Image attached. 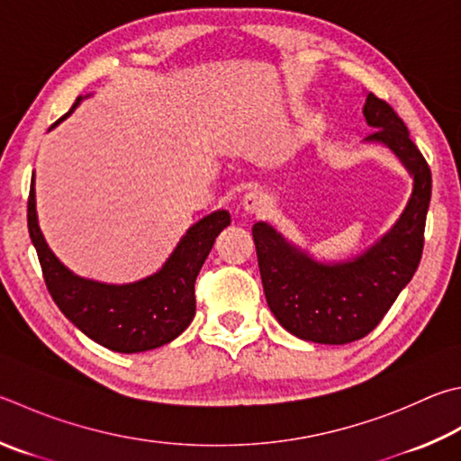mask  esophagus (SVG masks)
Wrapping results in <instances>:
<instances>
[{"label":"esophagus","mask_w":461,"mask_h":461,"mask_svg":"<svg viewBox=\"0 0 461 461\" xmlns=\"http://www.w3.org/2000/svg\"><path fill=\"white\" fill-rule=\"evenodd\" d=\"M241 205H244V212L249 215H264L267 209H270V199H267V195H264L262 191H252V194H248L244 197Z\"/></svg>","instance_id":"34e87169"}]
</instances>
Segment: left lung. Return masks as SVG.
Returning <instances> with one entry per match:
<instances>
[{
    "instance_id": "8db88e82",
    "label": "left lung",
    "mask_w": 461,
    "mask_h": 461,
    "mask_svg": "<svg viewBox=\"0 0 461 461\" xmlns=\"http://www.w3.org/2000/svg\"><path fill=\"white\" fill-rule=\"evenodd\" d=\"M363 114L376 129L365 140L389 147L413 177V191L391 231L347 262H316L258 221L252 228L267 306L284 329L303 340L347 345L383 321L420 266L431 199V171L391 104L366 95Z\"/></svg>"
}]
</instances>
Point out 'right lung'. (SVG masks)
<instances>
[{"mask_svg":"<svg viewBox=\"0 0 461 461\" xmlns=\"http://www.w3.org/2000/svg\"><path fill=\"white\" fill-rule=\"evenodd\" d=\"M82 96L50 131L74 113ZM231 221L225 209L191 225L161 270L132 284H103L70 272L41 236L33 177L28 197V230L48 292L68 321L114 353H143L163 347L187 329L195 316V280L215 238Z\"/></svg>","mask_w":461,"mask_h":461,"instance_id":"1","label":"right lung"}]
</instances>
